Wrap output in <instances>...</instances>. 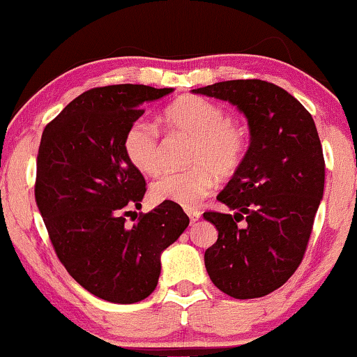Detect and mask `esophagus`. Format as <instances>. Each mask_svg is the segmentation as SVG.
I'll list each match as a JSON object with an SVG mask.
<instances>
[{"label":"esophagus","instance_id":"1","mask_svg":"<svg viewBox=\"0 0 357 357\" xmlns=\"http://www.w3.org/2000/svg\"><path fill=\"white\" fill-rule=\"evenodd\" d=\"M186 214L189 215V219H191V222H196V220H199L201 218V211L197 209H186Z\"/></svg>","mask_w":357,"mask_h":357}]
</instances>
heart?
Returning a JSON list of instances; mask_svg holds the SVG:
<instances>
[{
  "label": "heart",
  "instance_id": "b5f03b06",
  "mask_svg": "<svg viewBox=\"0 0 357 357\" xmlns=\"http://www.w3.org/2000/svg\"><path fill=\"white\" fill-rule=\"evenodd\" d=\"M169 133L192 137L188 165L183 171H168L155 179L150 188L153 202H173L186 209L209 196L219 178H231L241 168L249 146L245 126L227 119L222 107L197 96L176 98L161 115ZM123 153L135 168L145 174H156L163 168V143L156 126L137 120L123 135Z\"/></svg>",
  "mask_w": 357,
  "mask_h": 357
}]
</instances>
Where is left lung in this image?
<instances>
[{
	"instance_id": "obj_1",
	"label": "left lung",
	"mask_w": 357,
	"mask_h": 357,
	"mask_svg": "<svg viewBox=\"0 0 357 357\" xmlns=\"http://www.w3.org/2000/svg\"><path fill=\"white\" fill-rule=\"evenodd\" d=\"M192 92L229 100L249 120V150L218 196L236 212H204L219 231L204 264L225 295L260 298L295 273L308 247L324 189L317 126L295 97L267 80H225Z\"/></svg>"
}]
</instances>
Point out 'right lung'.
<instances>
[{"label": "right lung", "instance_id": "right-lung-1", "mask_svg": "<svg viewBox=\"0 0 357 357\" xmlns=\"http://www.w3.org/2000/svg\"><path fill=\"white\" fill-rule=\"evenodd\" d=\"M173 89L107 85L74 98L43 132L34 197L57 259L85 290L112 303H137L158 285L160 255L188 227L183 207L139 212L143 174L126 160L123 135L142 105ZM137 214V212H135Z\"/></svg>", "mask_w": 357, "mask_h": 357}]
</instances>
